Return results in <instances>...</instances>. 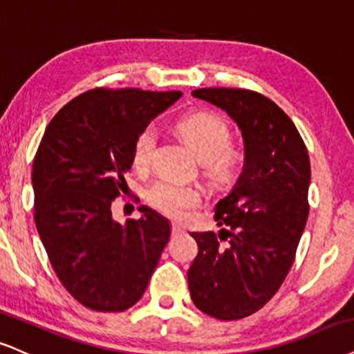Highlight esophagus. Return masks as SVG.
<instances>
[{
	"instance_id": "obj_1",
	"label": "esophagus",
	"mask_w": 354,
	"mask_h": 354,
	"mask_svg": "<svg viewBox=\"0 0 354 354\" xmlns=\"http://www.w3.org/2000/svg\"><path fill=\"white\" fill-rule=\"evenodd\" d=\"M171 231H173V234H180L183 231V227H181L180 224H173L171 225Z\"/></svg>"
}]
</instances>
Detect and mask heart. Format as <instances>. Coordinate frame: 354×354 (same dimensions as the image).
Masks as SVG:
<instances>
[{"mask_svg":"<svg viewBox=\"0 0 354 354\" xmlns=\"http://www.w3.org/2000/svg\"><path fill=\"white\" fill-rule=\"evenodd\" d=\"M176 131L193 148L194 155L203 161L204 169L212 180L227 183L236 178L242 163V155L229 147L231 130L223 118L207 112L188 113L176 122ZM155 143L156 133L153 127H145L136 135L131 150L135 168H147ZM148 199L163 214L180 219L189 209L201 204L203 193L198 186L163 178L150 186Z\"/></svg>","mask_w":354,"mask_h":354,"instance_id":"1","label":"heart"}]
</instances>
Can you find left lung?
I'll return each mask as SVG.
<instances>
[{"label":"left lung","instance_id":"1","mask_svg":"<svg viewBox=\"0 0 354 354\" xmlns=\"http://www.w3.org/2000/svg\"><path fill=\"white\" fill-rule=\"evenodd\" d=\"M193 97L237 123L245 163L216 204L224 229L191 234L199 250L188 270L189 293L203 313L241 320L275 295L295 259L310 209L308 151L290 117L262 93L214 87L196 88Z\"/></svg>","mask_w":354,"mask_h":354}]
</instances>
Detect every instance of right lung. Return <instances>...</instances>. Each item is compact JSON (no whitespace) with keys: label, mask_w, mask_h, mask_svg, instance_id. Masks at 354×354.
Masks as SVG:
<instances>
[{"label":"right lung","mask_w":354,"mask_h":354,"mask_svg":"<svg viewBox=\"0 0 354 354\" xmlns=\"http://www.w3.org/2000/svg\"><path fill=\"white\" fill-rule=\"evenodd\" d=\"M181 92L93 88L55 113L32 161L34 221L66 290L95 312L142 299L168 244L169 221L142 206L140 219L112 218L127 188L136 135Z\"/></svg>","instance_id":"obj_1"}]
</instances>
